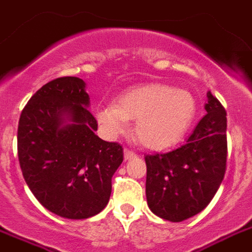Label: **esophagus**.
Segmentation results:
<instances>
[{"instance_id":"esophagus-1","label":"esophagus","mask_w":252,"mask_h":252,"mask_svg":"<svg viewBox=\"0 0 252 252\" xmlns=\"http://www.w3.org/2000/svg\"><path fill=\"white\" fill-rule=\"evenodd\" d=\"M134 157H136V153H133L129 149H124V158H126V160H129V159L134 158Z\"/></svg>"}]
</instances>
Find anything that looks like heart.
Instances as JSON below:
<instances>
[{
    "mask_svg": "<svg viewBox=\"0 0 252 252\" xmlns=\"http://www.w3.org/2000/svg\"><path fill=\"white\" fill-rule=\"evenodd\" d=\"M197 112L195 98L186 89L163 84L134 88L122 94L115 105L98 110L97 120L111 136L128 130L136 120V137L151 150L177 144L189 129Z\"/></svg>",
    "mask_w": 252,
    "mask_h": 252,
    "instance_id": "heart-1",
    "label": "heart"
}]
</instances>
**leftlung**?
Segmentation results:
<instances>
[{
    "label": "left lung",
    "instance_id": "left-lung-1",
    "mask_svg": "<svg viewBox=\"0 0 252 252\" xmlns=\"http://www.w3.org/2000/svg\"><path fill=\"white\" fill-rule=\"evenodd\" d=\"M207 98V114L185 144L145 157L147 204L168 221L180 222L204 210L225 175L226 111L211 92Z\"/></svg>",
    "mask_w": 252,
    "mask_h": 252
}]
</instances>
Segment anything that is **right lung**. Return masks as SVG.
I'll use <instances>...</instances> for the list:
<instances>
[{"label": "right lung", "mask_w": 252, "mask_h": 252, "mask_svg": "<svg viewBox=\"0 0 252 252\" xmlns=\"http://www.w3.org/2000/svg\"><path fill=\"white\" fill-rule=\"evenodd\" d=\"M79 77H58L40 88L20 114L18 158L27 185L53 214L88 219L106 207L111 179L123 161L118 142L94 133L97 120Z\"/></svg>", "instance_id": "obj_1"}]
</instances>
